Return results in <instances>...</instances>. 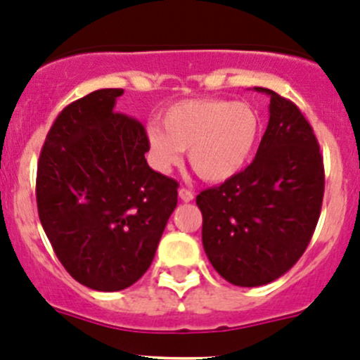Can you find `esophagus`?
I'll use <instances>...</instances> for the list:
<instances>
[{"instance_id":"34e87169","label":"esophagus","mask_w":360,"mask_h":360,"mask_svg":"<svg viewBox=\"0 0 360 360\" xmlns=\"http://www.w3.org/2000/svg\"><path fill=\"white\" fill-rule=\"evenodd\" d=\"M193 191L191 190H188V188H179V198L183 202H191L193 200Z\"/></svg>"}]
</instances>
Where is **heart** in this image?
<instances>
[{"label":"heart","mask_w":360,"mask_h":360,"mask_svg":"<svg viewBox=\"0 0 360 360\" xmlns=\"http://www.w3.org/2000/svg\"><path fill=\"white\" fill-rule=\"evenodd\" d=\"M257 112L244 103L191 99L163 112L162 127L151 123L148 143L153 162L169 169L188 150L193 172L207 183H221L240 172L259 139Z\"/></svg>","instance_id":"heart-1"}]
</instances>
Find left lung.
Here are the masks:
<instances>
[{
  "mask_svg": "<svg viewBox=\"0 0 360 360\" xmlns=\"http://www.w3.org/2000/svg\"><path fill=\"white\" fill-rule=\"evenodd\" d=\"M256 90L270 97L256 158L197 197L207 257L240 288L264 285L291 270L310 244L324 197V163L310 123L289 99Z\"/></svg>",
  "mask_w": 360,
  "mask_h": 360,
  "instance_id": "8db88e82",
  "label": "left lung"
}]
</instances>
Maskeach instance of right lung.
I'll return each instance as SVG.
<instances>
[{
    "label": "right lung",
    "mask_w": 360,
    "mask_h": 360,
    "mask_svg": "<svg viewBox=\"0 0 360 360\" xmlns=\"http://www.w3.org/2000/svg\"><path fill=\"white\" fill-rule=\"evenodd\" d=\"M122 89H101L59 112L36 174L41 226L68 274L96 291H122L153 261L177 181L155 172L146 130L115 112Z\"/></svg>",
    "instance_id": "obj_1"
}]
</instances>
